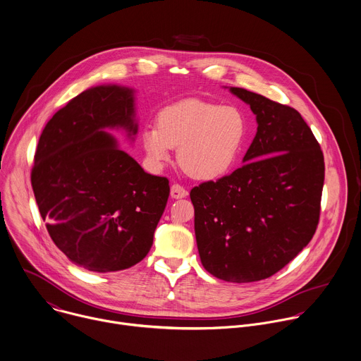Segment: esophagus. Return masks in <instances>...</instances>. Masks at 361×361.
<instances>
[{
	"mask_svg": "<svg viewBox=\"0 0 361 361\" xmlns=\"http://www.w3.org/2000/svg\"><path fill=\"white\" fill-rule=\"evenodd\" d=\"M170 195H171V198L178 200V198L187 197L188 192H187V190H185L184 187H181L180 184H173V185H171V190H170Z\"/></svg>",
	"mask_w": 361,
	"mask_h": 361,
	"instance_id": "obj_1",
	"label": "esophagus"
}]
</instances>
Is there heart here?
<instances>
[{
    "label": "heart",
    "mask_w": 361,
    "mask_h": 361,
    "mask_svg": "<svg viewBox=\"0 0 361 361\" xmlns=\"http://www.w3.org/2000/svg\"><path fill=\"white\" fill-rule=\"evenodd\" d=\"M245 137V120L233 106L187 99L164 107L157 126H147L142 143L150 164L163 167L178 147L181 169L195 180L225 176L235 164Z\"/></svg>",
    "instance_id": "1"
}]
</instances>
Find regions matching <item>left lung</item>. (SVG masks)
I'll return each instance as SVG.
<instances>
[{
  "label": "left lung",
  "instance_id": "8db88e82",
  "mask_svg": "<svg viewBox=\"0 0 361 361\" xmlns=\"http://www.w3.org/2000/svg\"><path fill=\"white\" fill-rule=\"evenodd\" d=\"M257 135L244 166L190 192L201 264L218 279L247 283L288 265L313 238L320 215L324 159L298 110L243 87Z\"/></svg>",
  "mask_w": 361,
  "mask_h": 361
}]
</instances>
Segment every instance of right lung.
Wrapping results in <instances>:
<instances>
[{
	"label": "right lung",
	"instance_id": "right-lung-1",
	"mask_svg": "<svg viewBox=\"0 0 361 361\" xmlns=\"http://www.w3.org/2000/svg\"><path fill=\"white\" fill-rule=\"evenodd\" d=\"M107 129L135 140L133 89L90 87L58 110L35 152L32 190L55 245L92 272H116L150 251L170 185L147 174Z\"/></svg>",
	"mask_w": 361,
	"mask_h": 361
}]
</instances>
